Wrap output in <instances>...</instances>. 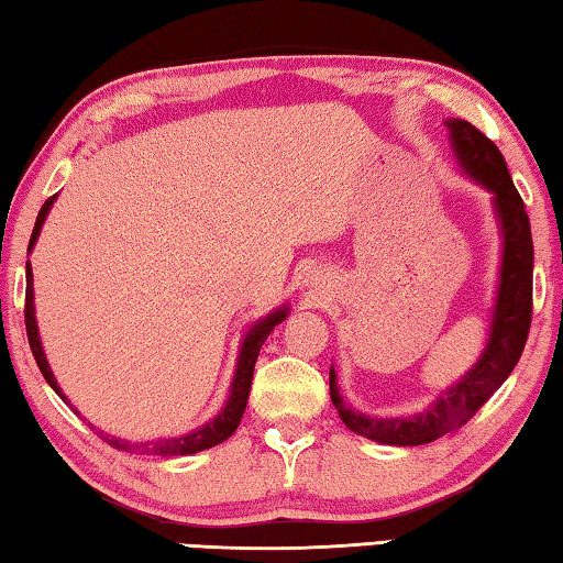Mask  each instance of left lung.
I'll list each match as a JSON object with an SVG mask.
<instances>
[{
  "label": "left lung",
  "instance_id": "left-lung-1",
  "mask_svg": "<svg viewBox=\"0 0 563 563\" xmlns=\"http://www.w3.org/2000/svg\"><path fill=\"white\" fill-rule=\"evenodd\" d=\"M452 151L467 177L492 192L499 230H501V266L497 301L492 309V327L487 346L465 378L448 388L442 396L418 416L406 418H371L351 410L339 396L336 371L329 373L331 400L346 428L383 445H426L448 432L457 430L495 396V390L509 378L521 358L531 327V274H534V244L531 227L505 157L489 137L460 118L445 121Z\"/></svg>",
  "mask_w": 563,
  "mask_h": 563
}]
</instances>
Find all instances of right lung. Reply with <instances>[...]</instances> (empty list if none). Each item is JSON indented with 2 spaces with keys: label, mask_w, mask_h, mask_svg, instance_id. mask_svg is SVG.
<instances>
[{
  "label": "right lung",
  "mask_w": 563,
  "mask_h": 563,
  "mask_svg": "<svg viewBox=\"0 0 563 563\" xmlns=\"http://www.w3.org/2000/svg\"><path fill=\"white\" fill-rule=\"evenodd\" d=\"M56 200L54 197H48L44 202L42 210H38L36 217V224H34V232H32V240H29V252H32V246L38 240V232H42V224L46 220L48 210H52V205ZM32 264L26 262V301H24V323H26V339H29V346H32V353L36 358V366L42 371V376L46 378L48 386H52L58 398H62L66 406H71L68 398L64 396V390L58 388V383L54 378L52 368H48V361L44 356V349H42V341H38V327H36V317H34V287H32ZM289 307L284 303L282 309H276L269 317H264L254 323V327L246 331V336L242 341V349H240V358H236V371H234V378H232V386H230V398H227L224 408L217 412V416L205 422L202 428H197L192 432H187V435L180 438H163V440H147V442H128L121 438H113V435H103V432H98L108 445L115 448V450H125V452H137V455H161V457H175V455H195V452H202V450H210L214 445H220L227 438L232 435L240 426V420L244 416V408H246V398H250V388H252V376H254V363L256 356H260V349L264 346V341L269 333L274 331L276 323H282L287 319ZM74 408V406H71ZM78 416V410H74Z\"/></svg>",
  "instance_id": "right-lung-1"
}]
</instances>
